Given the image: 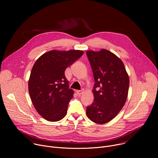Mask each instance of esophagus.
<instances>
[{
	"instance_id": "1",
	"label": "esophagus",
	"mask_w": 158,
	"mask_h": 158,
	"mask_svg": "<svg viewBox=\"0 0 158 158\" xmlns=\"http://www.w3.org/2000/svg\"><path fill=\"white\" fill-rule=\"evenodd\" d=\"M83 91L82 90H77V91H76V93H77V94H78V95H81V94H82V93H83Z\"/></svg>"
}]
</instances>
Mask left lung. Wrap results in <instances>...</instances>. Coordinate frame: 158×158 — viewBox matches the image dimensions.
I'll return each mask as SVG.
<instances>
[{"instance_id":"left-lung-1","label":"left lung","mask_w":158,"mask_h":158,"mask_svg":"<svg viewBox=\"0 0 158 158\" xmlns=\"http://www.w3.org/2000/svg\"><path fill=\"white\" fill-rule=\"evenodd\" d=\"M95 83L93 103L87 107L88 118L97 124L114 119L126 101L129 79L123 61L114 54L101 49L86 52Z\"/></svg>"}]
</instances>
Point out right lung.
I'll list each match as a JSON object with an SVG mask.
<instances>
[{"instance_id": "obj_1", "label": "right lung", "mask_w": 158, "mask_h": 158, "mask_svg": "<svg viewBox=\"0 0 158 158\" xmlns=\"http://www.w3.org/2000/svg\"><path fill=\"white\" fill-rule=\"evenodd\" d=\"M83 54L79 50H52L42 55L34 64L29 93L36 110L47 121H58L67 114L74 91L69 89L65 70Z\"/></svg>"}]
</instances>
